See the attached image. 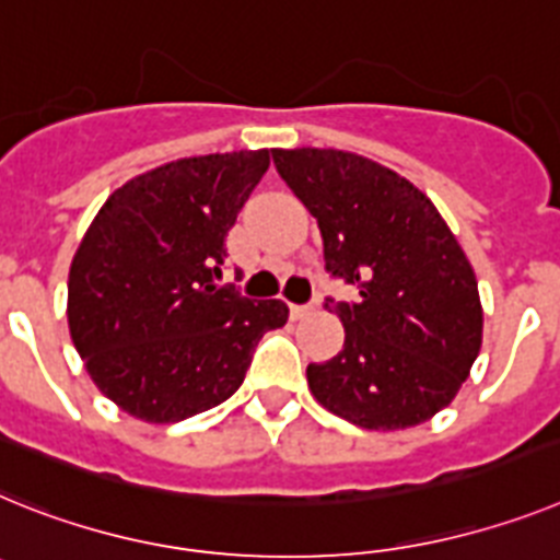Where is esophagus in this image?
I'll return each instance as SVG.
<instances>
[{"instance_id":"esophagus-1","label":"esophagus","mask_w":560,"mask_h":560,"mask_svg":"<svg viewBox=\"0 0 560 560\" xmlns=\"http://www.w3.org/2000/svg\"><path fill=\"white\" fill-rule=\"evenodd\" d=\"M314 305L317 303H305V305H291V317L294 319H303V317H308V314L314 312Z\"/></svg>"}]
</instances>
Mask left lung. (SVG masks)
Returning a JSON list of instances; mask_svg holds the SVG:
<instances>
[{"label": "left lung", "instance_id": "left-lung-1", "mask_svg": "<svg viewBox=\"0 0 560 560\" xmlns=\"http://www.w3.org/2000/svg\"><path fill=\"white\" fill-rule=\"evenodd\" d=\"M280 178L317 218L326 271L360 291L326 298L346 328L308 388L368 430L428 422L453 402L481 348L479 283L442 214L394 170L342 150H271Z\"/></svg>", "mask_w": 560, "mask_h": 560}]
</instances>
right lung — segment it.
<instances>
[{"mask_svg":"<svg viewBox=\"0 0 560 560\" xmlns=\"http://www.w3.org/2000/svg\"><path fill=\"white\" fill-rule=\"evenodd\" d=\"M269 170V150L180 158L127 180L70 266L67 323L107 399L143 422H180L241 388L283 300L218 285L229 229Z\"/></svg>","mask_w":560,"mask_h":560,"instance_id":"obj_1","label":"right lung"}]
</instances>
